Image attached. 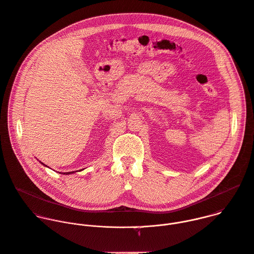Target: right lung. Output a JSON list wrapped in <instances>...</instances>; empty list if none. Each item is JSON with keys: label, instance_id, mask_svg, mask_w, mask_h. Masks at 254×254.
<instances>
[{"label": "right lung", "instance_id": "obj_1", "mask_svg": "<svg viewBox=\"0 0 254 254\" xmlns=\"http://www.w3.org/2000/svg\"><path fill=\"white\" fill-rule=\"evenodd\" d=\"M40 163H41V162H40ZM41 164H42L44 167H47V166H46V165H44L43 163H41ZM48 168H49V167H48ZM79 171H81V170H79ZM76 172H77V171H73V172H65V173H59V174H63V175H70V174H73V173H76Z\"/></svg>", "mask_w": 254, "mask_h": 254}]
</instances>
